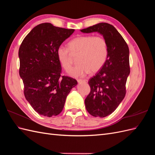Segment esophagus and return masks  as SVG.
<instances>
[{
  "mask_svg": "<svg viewBox=\"0 0 155 155\" xmlns=\"http://www.w3.org/2000/svg\"><path fill=\"white\" fill-rule=\"evenodd\" d=\"M78 82L79 83H82V82L87 83V82H88V80H87V79H78Z\"/></svg>",
  "mask_w": 155,
  "mask_h": 155,
  "instance_id": "34e87169",
  "label": "esophagus"
}]
</instances>
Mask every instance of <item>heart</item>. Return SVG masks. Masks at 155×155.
Instances as JSON below:
<instances>
[{
    "instance_id": "obj_1",
    "label": "heart",
    "mask_w": 155,
    "mask_h": 155,
    "mask_svg": "<svg viewBox=\"0 0 155 155\" xmlns=\"http://www.w3.org/2000/svg\"><path fill=\"white\" fill-rule=\"evenodd\" d=\"M68 47L60 45L57 49V56L61 67L68 70L72 65V54H78L79 64L69 72L72 77H83L91 71H99L108 58V45L102 36L79 35L69 42Z\"/></svg>"
}]
</instances>
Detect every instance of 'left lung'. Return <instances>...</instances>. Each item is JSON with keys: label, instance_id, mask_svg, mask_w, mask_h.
<instances>
[{"label": "left lung", "instance_id": "obj_1", "mask_svg": "<svg viewBox=\"0 0 155 155\" xmlns=\"http://www.w3.org/2000/svg\"><path fill=\"white\" fill-rule=\"evenodd\" d=\"M81 31L100 33L108 45L107 59L100 71L89 79L91 92L85 100L89 114L104 118L116 109L125 96V85L130 74L129 47L115 28L106 22L98 23Z\"/></svg>", "mask_w": 155, "mask_h": 155}]
</instances>
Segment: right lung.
I'll return each instance as SVG.
<instances>
[{"mask_svg": "<svg viewBox=\"0 0 155 155\" xmlns=\"http://www.w3.org/2000/svg\"><path fill=\"white\" fill-rule=\"evenodd\" d=\"M74 31L42 23L31 30L20 46L19 75L25 96L40 115L60 114L69 92L78 84L75 79L61 76V65L57 56L58 48Z\"/></svg>", "mask_w": 155, "mask_h": 155, "instance_id": "1", "label": "right lung"}]
</instances>
